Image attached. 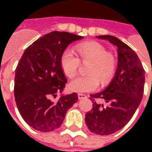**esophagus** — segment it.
Masks as SVG:
<instances>
[{"instance_id":"esophagus-1","label":"esophagus","mask_w":152,"mask_h":152,"mask_svg":"<svg viewBox=\"0 0 152 152\" xmlns=\"http://www.w3.org/2000/svg\"><path fill=\"white\" fill-rule=\"evenodd\" d=\"M84 98H87V95H84V94H78V99H83Z\"/></svg>"}]
</instances>
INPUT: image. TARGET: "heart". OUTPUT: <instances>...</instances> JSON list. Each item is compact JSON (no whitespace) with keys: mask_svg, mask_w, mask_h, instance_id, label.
Wrapping results in <instances>:
<instances>
[{"mask_svg":"<svg viewBox=\"0 0 152 152\" xmlns=\"http://www.w3.org/2000/svg\"><path fill=\"white\" fill-rule=\"evenodd\" d=\"M79 59L71 49L64 50L61 57L63 71L69 77L76 73L80 65L90 62L88 69V76H78L72 80L69 88L76 92H88L96 90L99 85V80L103 84L108 83L114 76L117 69V60L109 53L103 45L97 42H84L77 46Z\"/></svg>","mask_w":152,"mask_h":152,"instance_id":"1","label":"heart"}]
</instances>
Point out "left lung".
<instances>
[{
	"instance_id": "obj_1",
	"label": "left lung",
	"mask_w": 152,
	"mask_h": 152,
	"mask_svg": "<svg viewBox=\"0 0 152 152\" xmlns=\"http://www.w3.org/2000/svg\"><path fill=\"white\" fill-rule=\"evenodd\" d=\"M118 47V69L113 80L106 90L91 95V110L85 115L88 129L97 135L105 136L118 132L131 120L144 95V69L140 60L129 46L111 35H99ZM103 99L105 107L97 102Z\"/></svg>"
}]
</instances>
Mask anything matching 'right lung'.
<instances>
[{
	"label": "right lung",
	"mask_w": 152,
	"mask_h": 152,
	"mask_svg": "<svg viewBox=\"0 0 152 152\" xmlns=\"http://www.w3.org/2000/svg\"><path fill=\"white\" fill-rule=\"evenodd\" d=\"M83 36L65 31L43 35L25 50L15 69L14 95L25 122L40 132H51L61 126L67 110L78 101V95H62L67 83L61 57L69 44Z\"/></svg>",
	"instance_id": "1"
}]
</instances>
